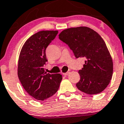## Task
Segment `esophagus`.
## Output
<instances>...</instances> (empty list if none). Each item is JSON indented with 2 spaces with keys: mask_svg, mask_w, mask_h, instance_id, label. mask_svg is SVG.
<instances>
[{
  "mask_svg": "<svg viewBox=\"0 0 124 124\" xmlns=\"http://www.w3.org/2000/svg\"><path fill=\"white\" fill-rule=\"evenodd\" d=\"M69 73H70V71H67V72L64 73H62V75H63L64 76H67V75H68Z\"/></svg>",
  "mask_w": 124,
  "mask_h": 124,
  "instance_id": "esophagus-1",
  "label": "esophagus"
}]
</instances>
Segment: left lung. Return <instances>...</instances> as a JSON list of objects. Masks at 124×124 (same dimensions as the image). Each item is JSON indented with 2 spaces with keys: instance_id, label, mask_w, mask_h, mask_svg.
Listing matches in <instances>:
<instances>
[{
  "instance_id": "obj_1",
  "label": "left lung",
  "mask_w": 124,
  "mask_h": 124,
  "mask_svg": "<svg viewBox=\"0 0 124 124\" xmlns=\"http://www.w3.org/2000/svg\"><path fill=\"white\" fill-rule=\"evenodd\" d=\"M59 39L67 45L76 58L86 59L79 70L76 86L88 94H97L108 86L113 74V62L105 42L96 31L87 27L66 29Z\"/></svg>"
}]
</instances>
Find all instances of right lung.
Masks as SVG:
<instances>
[{
  "mask_svg": "<svg viewBox=\"0 0 124 124\" xmlns=\"http://www.w3.org/2000/svg\"><path fill=\"white\" fill-rule=\"evenodd\" d=\"M58 31H40L24 44L18 60V76L24 90L36 100H44L53 95L62 80L60 74L47 73L43 66L47 62L46 49Z\"/></svg>",
  "mask_w": 124,
  "mask_h": 124,
  "instance_id": "add662e5",
  "label": "right lung"
}]
</instances>
